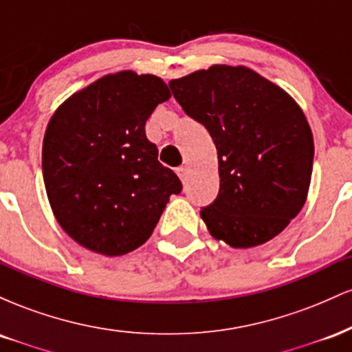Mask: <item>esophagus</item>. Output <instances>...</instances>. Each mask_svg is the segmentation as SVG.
I'll list each match as a JSON object with an SVG mask.
<instances>
[{
    "label": "esophagus",
    "mask_w": 352,
    "mask_h": 352,
    "mask_svg": "<svg viewBox=\"0 0 352 352\" xmlns=\"http://www.w3.org/2000/svg\"><path fill=\"white\" fill-rule=\"evenodd\" d=\"M177 173H179V177L182 179V182H187L188 180V175H190V168L187 167V165H182V167L177 168Z\"/></svg>",
    "instance_id": "esophagus-1"
}]
</instances>
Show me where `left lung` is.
Segmentation results:
<instances>
[{"instance_id": "8db88e82", "label": "left lung", "mask_w": 352, "mask_h": 352, "mask_svg": "<svg viewBox=\"0 0 352 352\" xmlns=\"http://www.w3.org/2000/svg\"><path fill=\"white\" fill-rule=\"evenodd\" d=\"M218 152L220 192L200 210L210 235L233 248L263 245L305 205L313 132L296 100L245 66L215 64L168 82Z\"/></svg>"}]
</instances>
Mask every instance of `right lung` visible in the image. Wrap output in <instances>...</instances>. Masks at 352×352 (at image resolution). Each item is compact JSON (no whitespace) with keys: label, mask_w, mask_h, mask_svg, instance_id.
<instances>
[{"label":"right lung","mask_w":352,"mask_h":352,"mask_svg":"<svg viewBox=\"0 0 352 352\" xmlns=\"http://www.w3.org/2000/svg\"><path fill=\"white\" fill-rule=\"evenodd\" d=\"M170 91L153 74L120 71L74 92L52 114L43 177L60 228L91 252L120 256L148 240L182 182L159 162L145 120Z\"/></svg>","instance_id":"add662e5"}]
</instances>
